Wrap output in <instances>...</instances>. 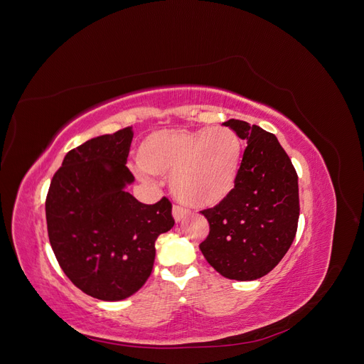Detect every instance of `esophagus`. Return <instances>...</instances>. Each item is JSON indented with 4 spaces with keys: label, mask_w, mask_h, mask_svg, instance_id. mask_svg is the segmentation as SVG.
I'll list each match as a JSON object with an SVG mask.
<instances>
[{
    "label": "esophagus",
    "mask_w": 364,
    "mask_h": 364,
    "mask_svg": "<svg viewBox=\"0 0 364 364\" xmlns=\"http://www.w3.org/2000/svg\"><path fill=\"white\" fill-rule=\"evenodd\" d=\"M188 214H190L188 209H186V208L182 206V205H174V206H173V217H174L176 222H181V220H182L183 217L188 215Z\"/></svg>",
    "instance_id": "34e87169"
}]
</instances>
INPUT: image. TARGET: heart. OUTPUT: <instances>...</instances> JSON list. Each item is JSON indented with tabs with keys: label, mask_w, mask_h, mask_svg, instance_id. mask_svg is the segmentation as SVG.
Listing matches in <instances>:
<instances>
[{
	"label": "heart",
	"mask_w": 364,
	"mask_h": 364,
	"mask_svg": "<svg viewBox=\"0 0 364 364\" xmlns=\"http://www.w3.org/2000/svg\"><path fill=\"white\" fill-rule=\"evenodd\" d=\"M243 142L226 126L164 129L138 149V164L150 174H171L181 200L193 206L222 202L237 183Z\"/></svg>",
	"instance_id": "heart-1"
}]
</instances>
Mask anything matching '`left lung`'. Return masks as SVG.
<instances>
[{"instance_id": "8db88e82", "label": "left lung", "mask_w": 364, "mask_h": 364, "mask_svg": "<svg viewBox=\"0 0 364 364\" xmlns=\"http://www.w3.org/2000/svg\"><path fill=\"white\" fill-rule=\"evenodd\" d=\"M223 126L247 141L234 190L200 211L209 234L203 257L228 279L253 281L278 266L299 220V186L291 159L278 138L259 126L229 119Z\"/></svg>"}]
</instances>
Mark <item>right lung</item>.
<instances>
[{
	"label": "right lung",
	"mask_w": 364,
	"mask_h": 364,
	"mask_svg": "<svg viewBox=\"0 0 364 364\" xmlns=\"http://www.w3.org/2000/svg\"><path fill=\"white\" fill-rule=\"evenodd\" d=\"M134 129L102 135L70 150L54 173L46 215L60 269L83 293L121 301L149 279L155 241L174 225L168 197L138 202L124 186Z\"/></svg>",
	"instance_id": "1"
}]
</instances>
